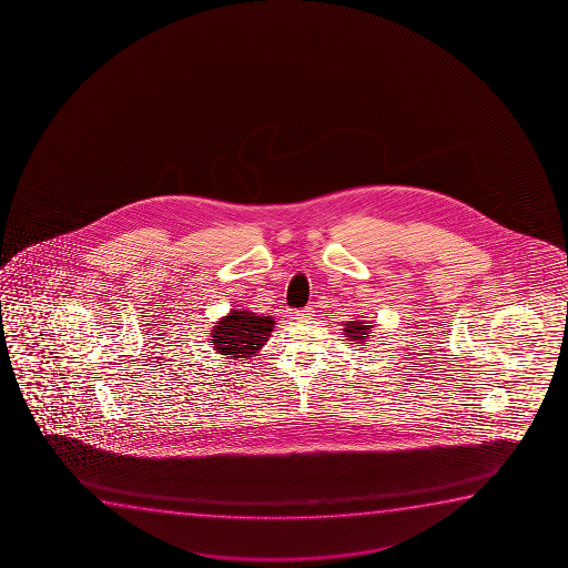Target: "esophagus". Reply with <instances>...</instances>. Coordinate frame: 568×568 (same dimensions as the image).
I'll return each mask as SVG.
<instances>
[{"instance_id":"obj_1","label":"esophagus","mask_w":568,"mask_h":568,"mask_svg":"<svg viewBox=\"0 0 568 568\" xmlns=\"http://www.w3.org/2000/svg\"><path fill=\"white\" fill-rule=\"evenodd\" d=\"M296 320H308L314 316V311H312L311 306L308 308H303V311L295 312Z\"/></svg>"}]
</instances>
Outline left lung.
Here are the masks:
<instances>
[{
	"mask_svg": "<svg viewBox=\"0 0 568 568\" xmlns=\"http://www.w3.org/2000/svg\"><path fill=\"white\" fill-rule=\"evenodd\" d=\"M343 332H345V337H347V342L357 343L358 349H366V347H361V345H365L368 342V337H371V329H373V324H368V322H363V320L351 318V322L347 324H343Z\"/></svg>",
	"mask_w": 568,
	"mask_h": 568,
	"instance_id": "left-lung-1",
	"label": "left lung"
}]
</instances>
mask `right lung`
I'll return each instance as SVG.
<instances>
[{
  "instance_id": "1",
  "label": "right lung",
  "mask_w": 568,
  "mask_h": 568,
  "mask_svg": "<svg viewBox=\"0 0 568 568\" xmlns=\"http://www.w3.org/2000/svg\"><path fill=\"white\" fill-rule=\"evenodd\" d=\"M273 327L275 320L272 316L233 308L226 316L215 322L211 329L210 345H213V351L219 355L246 361L257 355V351H262L272 335Z\"/></svg>"
}]
</instances>
